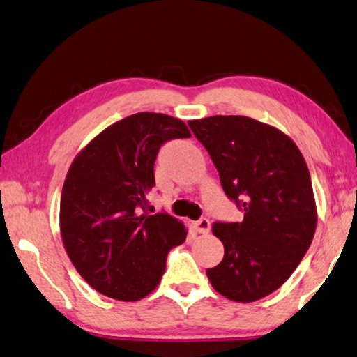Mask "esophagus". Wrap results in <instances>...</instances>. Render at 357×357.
<instances>
[{
	"instance_id": "1",
	"label": "esophagus",
	"mask_w": 357,
	"mask_h": 357,
	"mask_svg": "<svg viewBox=\"0 0 357 357\" xmlns=\"http://www.w3.org/2000/svg\"><path fill=\"white\" fill-rule=\"evenodd\" d=\"M192 227H194V230H196L197 233H202V234H206V233H210V228H211V224H210V220H208L206 218H202V219H199V220H196L192 224Z\"/></svg>"
}]
</instances>
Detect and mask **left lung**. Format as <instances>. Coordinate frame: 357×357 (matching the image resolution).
Masks as SVG:
<instances>
[{"mask_svg": "<svg viewBox=\"0 0 357 357\" xmlns=\"http://www.w3.org/2000/svg\"><path fill=\"white\" fill-rule=\"evenodd\" d=\"M219 172L225 194L244 220L216 222L224 259L206 277L228 300L250 303L286 283L303 259L317 227L306 161L277 127L247 116L188 121Z\"/></svg>", "mask_w": 357, "mask_h": 357, "instance_id": "obj_1", "label": "left lung"}]
</instances>
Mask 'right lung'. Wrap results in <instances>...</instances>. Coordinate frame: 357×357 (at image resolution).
Returning a JSON list of instances; mask_svg holds the SVG:
<instances>
[{
    "label": "right lung",
    "instance_id": "right-lung-1",
    "mask_svg": "<svg viewBox=\"0 0 357 357\" xmlns=\"http://www.w3.org/2000/svg\"><path fill=\"white\" fill-rule=\"evenodd\" d=\"M183 121L141 112L107 127L73 160L60 197L65 250L86 283L105 297L137 301L166 268L186 228L166 213L147 214L153 165L163 143L190 138Z\"/></svg>",
    "mask_w": 357,
    "mask_h": 357
}]
</instances>
